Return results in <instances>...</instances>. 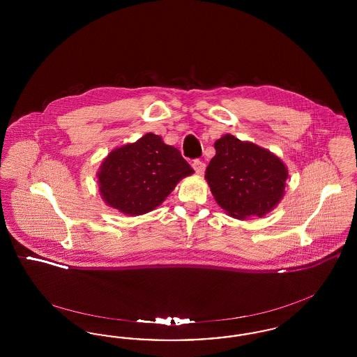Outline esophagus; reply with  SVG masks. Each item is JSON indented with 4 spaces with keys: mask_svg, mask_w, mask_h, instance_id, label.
I'll return each mask as SVG.
<instances>
[{
    "mask_svg": "<svg viewBox=\"0 0 357 357\" xmlns=\"http://www.w3.org/2000/svg\"><path fill=\"white\" fill-rule=\"evenodd\" d=\"M192 169L195 170V172H197L198 175H204V170H206V165H204L202 160L195 159V160L192 162Z\"/></svg>",
    "mask_w": 357,
    "mask_h": 357,
    "instance_id": "obj_1",
    "label": "esophagus"
}]
</instances>
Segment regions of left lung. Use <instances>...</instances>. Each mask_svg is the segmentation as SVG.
Listing matches in <instances>:
<instances>
[{
  "label": "left lung",
  "instance_id": "obj_1",
  "mask_svg": "<svg viewBox=\"0 0 357 357\" xmlns=\"http://www.w3.org/2000/svg\"><path fill=\"white\" fill-rule=\"evenodd\" d=\"M206 181L217 204L238 220L264 217L285 194L288 169L274 153L226 134L214 143Z\"/></svg>",
  "mask_w": 357,
  "mask_h": 357
}]
</instances>
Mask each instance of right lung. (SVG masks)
I'll return each mask as SVG.
<instances>
[{"label": "right lung", "instance_id": "add662e5", "mask_svg": "<svg viewBox=\"0 0 357 357\" xmlns=\"http://www.w3.org/2000/svg\"><path fill=\"white\" fill-rule=\"evenodd\" d=\"M192 172L178 149L150 132L108 153L98 182L105 204L135 217L163 204L176 183Z\"/></svg>", "mask_w": 357, "mask_h": 357}]
</instances>
